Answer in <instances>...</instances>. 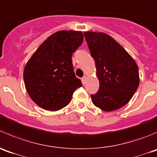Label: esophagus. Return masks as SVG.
I'll return each instance as SVG.
<instances>
[{"mask_svg":"<svg viewBox=\"0 0 157 157\" xmlns=\"http://www.w3.org/2000/svg\"><path fill=\"white\" fill-rule=\"evenodd\" d=\"M82 84H85V82H86V76H83L82 78Z\"/></svg>","mask_w":157,"mask_h":157,"instance_id":"obj_1","label":"esophagus"}]
</instances>
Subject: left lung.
Segmentation results:
<instances>
[{
  "instance_id": "8db88e82",
  "label": "left lung",
  "mask_w": 157,
  "mask_h": 157,
  "mask_svg": "<svg viewBox=\"0 0 157 157\" xmlns=\"http://www.w3.org/2000/svg\"><path fill=\"white\" fill-rule=\"evenodd\" d=\"M85 40L97 69L100 87L91 94L93 104L112 111L129 102L139 85V70L133 59L111 36L104 33L85 32Z\"/></svg>"
}]
</instances>
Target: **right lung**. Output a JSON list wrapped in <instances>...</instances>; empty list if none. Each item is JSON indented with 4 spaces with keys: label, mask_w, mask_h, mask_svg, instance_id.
<instances>
[{
    "label": "right lung",
    "mask_w": 157,
    "mask_h": 157,
    "mask_svg": "<svg viewBox=\"0 0 157 157\" xmlns=\"http://www.w3.org/2000/svg\"><path fill=\"white\" fill-rule=\"evenodd\" d=\"M83 38L81 31H58L42 43L26 63V89L43 109H62L70 102L74 91L82 86L75 75L72 56Z\"/></svg>",
    "instance_id": "add662e5"
}]
</instances>
